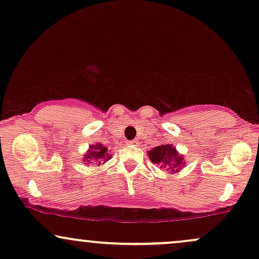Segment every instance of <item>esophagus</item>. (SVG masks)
I'll use <instances>...</instances> for the list:
<instances>
[{"instance_id":"esophagus-1","label":"esophagus","mask_w":259,"mask_h":259,"mask_svg":"<svg viewBox=\"0 0 259 259\" xmlns=\"http://www.w3.org/2000/svg\"><path fill=\"white\" fill-rule=\"evenodd\" d=\"M128 145H131V146H138V145H139V142H138L137 139L131 140V142H128Z\"/></svg>"}]
</instances>
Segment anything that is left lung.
Segmentation results:
<instances>
[{
    "mask_svg": "<svg viewBox=\"0 0 259 259\" xmlns=\"http://www.w3.org/2000/svg\"><path fill=\"white\" fill-rule=\"evenodd\" d=\"M150 160L154 164L160 165V169H165L170 174L179 172L186 165V158L182 156L176 147L171 144H162L154 149L147 151Z\"/></svg>",
    "mask_w": 259,
    "mask_h": 259,
    "instance_id": "1",
    "label": "left lung"
}]
</instances>
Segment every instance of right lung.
Here are the masks:
<instances>
[{"label":"right lung","instance_id":"add662e5","mask_svg":"<svg viewBox=\"0 0 259 259\" xmlns=\"http://www.w3.org/2000/svg\"><path fill=\"white\" fill-rule=\"evenodd\" d=\"M112 158V154H109V151L106 146H103L102 144L97 143L95 145H90L89 150L84 153L82 162L89 165V164H97V166L100 164H105L107 160Z\"/></svg>","mask_w":259,"mask_h":259}]
</instances>
